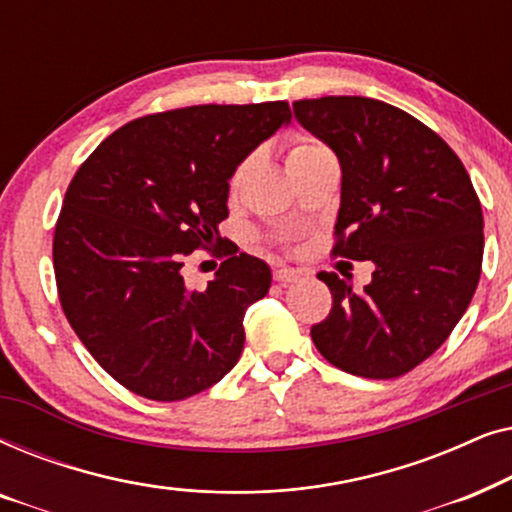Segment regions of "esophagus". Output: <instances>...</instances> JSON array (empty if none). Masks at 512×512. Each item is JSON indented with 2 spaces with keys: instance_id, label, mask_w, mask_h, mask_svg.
<instances>
[{
  "instance_id": "1",
  "label": "esophagus",
  "mask_w": 512,
  "mask_h": 512,
  "mask_svg": "<svg viewBox=\"0 0 512 512\" xmlns=\"http://www.w3.org/2000/svg\"><path fill=\"white\" fill-rule=\"evenodd\" d=\"M272 277H275V282H279V284H291V282H298L300 272L293 268H275Z\"/></svg>"
}]
</instances>
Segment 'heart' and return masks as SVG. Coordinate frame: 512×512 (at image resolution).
I'll use <instances>...</instances> for the list:
<instances>
[{
    "mask_svg": "<svg viewBox=\"0 0 512 512\" xmlns=\"http://www.w3.org/2000/svg\"><path fill=\"white\" fill-rule=\"evenodd\" d=\"M324 156H331V151H328L324 144L317 142V139H310V137H298L296 142L289 146V151H286V165H289V170L293 172V170H298L300 165L312 163V160L324 158ZM247 165L249 163H242L233 172V177H230V191H235V188L240 186L244 172H247Z\"/></svg>",
    "mask_w": 512,
    "mask_h": 512,
    "instance_id": "heart-1",
    "label": "heart"
}]
</instances>
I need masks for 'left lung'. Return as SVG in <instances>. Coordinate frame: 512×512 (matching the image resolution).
<instances>
[{"label": "left lung", "instance_id": "8db88e82", "mask_svg": "<svg viewBox=\"0 0 512 512\" xmlns=\"http://www.w3.org/2000/svg\"><path fill=\"white\" fill-rule=\"evenodd\" d=\"M298 123L342 167L333 256L373 261L363 291L319 272L333 307L312 326L345 373L391 380L450 338L482 272V207L464 163L431 128L373 97L293 102Z\"/></svg>", "mask_w": 512, "mask_h": 512}]
</instances>
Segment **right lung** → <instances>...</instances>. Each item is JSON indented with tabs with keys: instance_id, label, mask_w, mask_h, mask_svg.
I'll return each instance as SVG.
<instances>
[{
	"instance_id": "1",
	"label": "right lung",
	"mask_w": 512,
	"mask_h": 512,
	"mask_svg": "<svg viewBox=\"0 0 512 512\" xmlns=\"http://www.w3.org/2000/svg\"><path fill=\"white\" fill-rule=\"evenodd\" d=\"M289 121L286 102L160 111L111 132L76 170L53 235L60 305L132 394L184 401L240 359L244 312L268 293L270 268L233 242L207 289H188L181 268L221 247L228 179Z\"/></svg>"
}]
</instances>
